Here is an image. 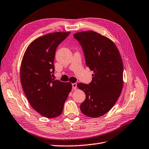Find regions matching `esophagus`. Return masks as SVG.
Instances as JSON below:
<instances>
[{"mask_svg":"<svg viewBox=\"0 0 149 149\" xmlns=\"http://www.w3.org/2000/svg\"><path fill=\"white\" fill-rule=\"evenodd\" d=\"M72 88L73 90H76V88H77V84L76 83H73L72 84Z\"/></svg>","mask_w":149,"mask_h":149,"instance_id":"1","label":"esophagus"}]
</instances>
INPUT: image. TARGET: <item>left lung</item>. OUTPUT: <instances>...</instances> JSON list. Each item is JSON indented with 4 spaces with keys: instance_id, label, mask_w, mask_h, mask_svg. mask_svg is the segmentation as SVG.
Segmentation results:
<instances>
[{
    "instance_id": "obj_1",
    "label": "left lung",
    "mask_w": 149,
    "mask_h": 149,
    "mask_svg": "<svg viewBox=\"0 0 149 149\" xmlns=\"http://www.w3.org/2000/svg\"><path fill=\"white\" fill-rule=\"evenodd\" d=\"M73 37L82 46L86 65L93 71L88 84H77L86 94L81 111L88 117H101L114 106L122 91L123 67L120 54L112 41L97 32H81Z\"/></svg>"
}]
</instances>
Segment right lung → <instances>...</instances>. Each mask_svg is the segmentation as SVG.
<instances>
[{
    "label": "right lung",
    "mask_w": 149,
    "mask_h": 149,
    "mask_svg": "<svg viewBox=\"0 0 149 149\" xmlns=\"http://www.w3.org/2000/svg\"><path fill=\"white\" fill-rule=\"evenodd\" d=\"M70 32H54L41 36L29 45L20 70L23 91L32 108L47 118L60 116L72 86L54 80V61L57 46Z\"/></svg>",
    "instance_id": "obj_1"
}]
</instances>
